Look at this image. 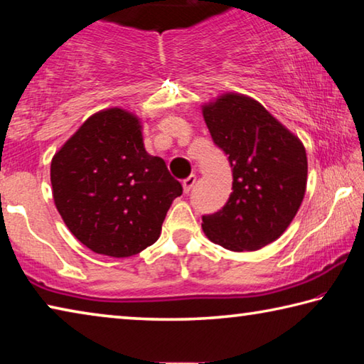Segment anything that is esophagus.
I'll use <instances>...</instances> for the list:
<instances>
[{"mask_svg": "<svg viewBox=\"0 0 364 364\" xmlns=\"http://www.w3.org/2000/svg\"><path fill=\"white\" fill-rule=\"evenodd\" d=\"M196 180H197V178H196V175H191V176H188V178H186V180H184V181H183V191H184V194H188V193H189V191L194 188V184H196Z\"/></svg>", "mask_w": 364, "mask_h": 364, "instance_id": "obj_1", "label": "esophagus"}]
</instances>
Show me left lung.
Here are the masks:
<instances>
[{
    "instance_id": "left-lung-1",
    "label": "left lung",
    "mask_w": 364,
    "mask_h": 364,
    "mask_svg": "<svg viewBox=\"0 0 364 364\" xmlns=\"http://www.w3.org/2000/svg\"><path fill=\"white\" fill-rule=\"evenodd\" d=\"M213 143L232 168V193L220 212L202 217L212 242L252 252L276 241L304 200L305 146L260 102L225 93L202 106Z\"/></svg>"
}]
</instances>
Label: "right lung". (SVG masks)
Returning a JSON list of instances; mask_svg holds the SVG:
<instances>
[{
    "label": "right lung",
    "mask_w": 364,
    "mask_h": 364,
    "mask_svg": "<svg viewBox=\"0 0 364 364\" xmlns=\"http://www.w3.org/2000/svg\"><path fill=\"white\" fill-rule=\"evenodd\" d=\"M54 204L80 242L96 254L123 258L157 241L183 188L164 159L149 156L139 117L100 110L51 160Z\"/></svg>",
    "instance_id": "right-lung-1"
}]
</instances>
